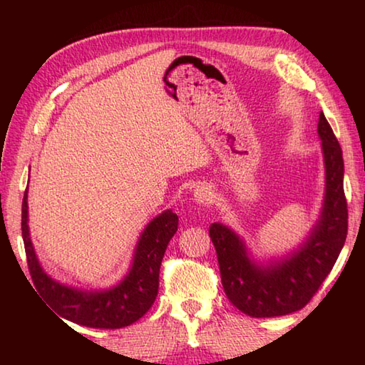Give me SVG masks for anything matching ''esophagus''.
<instances>
[{"label": "esophagus", "instance_id": "34e87169", "mask_svg": "<svg viewBox=\"0 0 365 365\" xmlns=\"http://www.w3.org/2000/svg\"><path fill=\"white\" fill-rule=\"evenodd\" d=\"M195 201L200 202V205H211L214 201V191L207 185H200L195 190Z\"/></svg>", "mask_w": 365, "mask_h": 365}]
</instances>
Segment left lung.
<instances>
[{"label": "left lung", "mask_w": 365, "mask_h": 365, "mask_svg": "<svg viewBox=\"0 0 365 365\" xmlns=\"http://www.w3.org/2000/svg\"><path fill=\"white\" fill-rule=\"evenodd\" d=\"M319 137L325 163V197L317 224L298 250L280 261H252L243 240L222 224H211V237L224 292L232 304L251 317L287 316L304 307L335 265L348 235V202L343 188V153L324 113Z\"/></svg>", "instance_id": "left-lung-1"}]
</instances>
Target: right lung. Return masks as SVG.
I'll return each instance as SVG.
<instances>
[{"instance_id": "add662e5", "label": "right lung", "mask_w": 365, "mask_h": 365, "mask_svg": "<svg viewBox=\"0 0 365 365\" xmlns=\"http://www.w3.org/2000/svg\"><path fill=\"white\" fill-rule=\"evenodd\" d=\"M178 228L175 212L164 211L153 219L135 248L132 267L109 289L85 292L51 279L41 269L29 233L27 190L22 201V238L35 288L61 317L91 329H122L150 311L159 288V269L170 238Z\"/></svg>"}]
</instances>
